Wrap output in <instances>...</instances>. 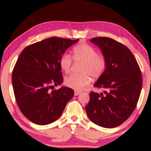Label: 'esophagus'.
I'll return each instance as SVG.
<instances>
[{"label":"esophagus","instance_id":"1","mask_svg":"<svg viewBox=\"0 0 151 151\" xmlns=\"http://www.w3.org/2000/svg\"><path fill=\"white\" fill-rule=\"evenodd\" d=\"M79 93H81L80 91H77V90L74 91V96H77V95H79Z\"/></svg>","mask_w":151,"mask_h":151}]
</instances>
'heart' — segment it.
<instances>
[{"label":"heart","instance_id":"heart-1","mask_svg":"<svg viewBox=\"0 0 151 151\" xmlns=\"http://www.w3.org/2000/svg\"><path fill=\"white\" fill-rule=\"evenodd\" d=\"M74 62H81L80 74H71L65 79V85L75 90H82L90 84L91 77L97 79L106 68V60L103 55H98L96 49L87 44H80L72 50V58L69 54L64 53L60 59V65L65 73L70 72Z\"/></svg>","mask_w":151,"mask_h":151}]
</instances>
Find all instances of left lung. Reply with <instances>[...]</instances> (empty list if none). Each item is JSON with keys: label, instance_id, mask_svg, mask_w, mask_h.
I'll use <instances>...</instances> for the list:
<instances>
[{"label": "left lung", "instance_id": "obj_1", "mask_svg": "<svg viewBox=\"0 0 151 151\" xmlns=\"http://www.w3.org/2000/svg\"><path fill=\"white\" fill-rule=\"evenodd\" d=\"M107 62L103 74L94 86L104 93L91 91L85 109L88 117L96 125L114 128L129 119L136 109L142 88L139 65L127 47L106 37H93Z\"/></svg>", "mask_w": 151, "mask_h": 151}]
</instances>
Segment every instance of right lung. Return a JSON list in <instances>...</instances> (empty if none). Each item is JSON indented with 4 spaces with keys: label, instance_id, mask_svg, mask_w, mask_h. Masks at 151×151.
<instances>
[{
    "label": "right lung",
    "instance_id": "1",
    "mask_svg": "<svg viewBox=\"0 0 151 151\" xmlns=\"http://www.w3.org/2000/svg\"><path fill=\"white\" fill-rule=\"evenodd\" d=\"M79 40L52 37L24 49L12 74L15 100L25 116L37 125H47L58 119L74 96L73 89L60 85L63 77L60 59Z\"/></svg>",
    "mask_w": 151,
    "mask_h": 151
}]
</instances>
